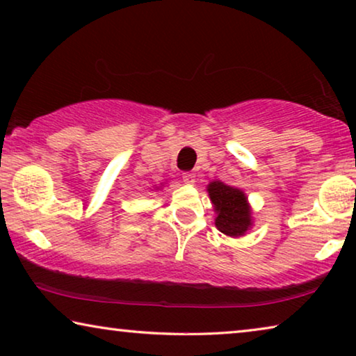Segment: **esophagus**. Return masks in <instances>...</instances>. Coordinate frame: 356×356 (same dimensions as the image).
<instances>
[{
  "label": "esophagus",
  "instance_id": "1",
  "mask_svg": "<svg viewBox=\"0 0 356 356\" xmlns=\"http://www.w3.org/2000/svg\"><path fill=\"white\" fill-rule=\"evenodd\" d=\"M183 181H184L186 184H194V183H195V175L191 173V172L183 173Z\"/></svg>",
  "mask_w": 356,
  "mask_h": 356
}]
</instances>
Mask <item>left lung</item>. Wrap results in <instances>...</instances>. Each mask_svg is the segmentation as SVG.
Segmentation results:
<instances>
[{"instance_id": "1", "label": "left lung", "mask_w": 356, "mask_h": 356, "mask_svg": "<svg viewBox=\"0 0 356 356\" xmlns=\"http://www.w3.org/2000/svg\"><path fill=\"white\" fill-rule=\"evenodd\" d=\"M207 193L215 209V226L229 237H243L253 227V210L247 194L242 189L234 188L215 179L207 186Z\"/></svg>"}]
</instances>
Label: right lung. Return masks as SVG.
<instances>
[{
    "label": "right lung",
    "instance_id": "add662e5",
    "mask_svg": "<svg viewBox=\"0 0 356 356\" xmlns=\"http://www.w3.org/2000/svg\"><path fill=\"white\" fill-rule=\"evenodd\" d=\"M162 186H163V184H161V186H157V188H156V189H161V188H162Z\"/></svg>",
    "mask_w": 356,
    "mask_h": 356
}]
</instances>
